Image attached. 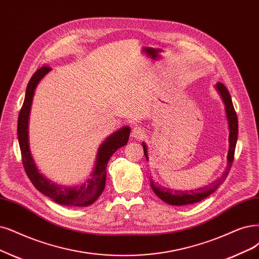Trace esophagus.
<instances>
[{
    "mask_svg": "<svg viewBox=\"0 0 259 259\" xmlns=\"http://www.w3.org/2000/svg\"><path fill=\"white\" fill-rule=\"evenodd\" d=\"M131 136H132V138H135V139H137V140L142 139L143 136H144V130H143V129L140 128V127H135V128L132 129Z\"/></svg>",
    "mask_w": 259,
    "mask_h": 259,
    "instance_id": "34e87169",
    "label": "esophagus"
}]
</instances>
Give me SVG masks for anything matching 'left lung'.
Returning <instances> with one entry per match:
<instances>
[{"mask_svg":"<svg viewBox=\"0 0 259 259\" xmlns=\"http://www.w3.org/2000/svg\"><path fill=\"white\" fill-rule=\"evenodd\" d=\"M214 86H215V90L218 91V93L220 95V97L222 98V101L224 103L226 118H227V123H228L229 147H228V154H227V165L225 167V170L223 171V174L220 176L217 180H214L213 183L209 184L208 186L197 188L194 190H190V191H179V190L164 188L160 185H157L154 180L150 179V187H151L152 191H154L155 194L160 199H162L163 202H165L168 205L185 206V205H191V204H195V203L200 202V200H203L204 198L208 197L210 194H212L214 191L224 183V180L226 179L229 170H231L233 160H234V155H235L237 139H238V118H237V114L234 109L232 97H231V95H229V92L227 91V89L222 83H220V82H218ZM142 146H143V149H144L145 158L148 161L149 158H148V152H147V145L144 142H143Z\"/></svg>","mask_w":259,"mask_h":259,"instance_id":"obj_1","label":"left lung"}]
</instances>
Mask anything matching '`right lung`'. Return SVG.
I'll return each mask as SVG.
<instances>
[{
  "mask_svg": "<svg viewBox=\"0 0 259 259\" xmlns=\"http://www.w3.org/2000/svg\"><path fill=\"white\" fill-rule=\"evenodd\" d=\"M50 67L44 66L33 74L27 84L23 105L19 113L17 132L23 166L34 187L44 195L54 200L55 203L70 207H86L96 202L102 194L105 187V179H107V165L109 160L115 151L127 144L130 136V128L124 126L113 132L102 142L96 155L93 171L84 184L78 186H62L52 183L51 180L40 174L39 169L37 168L31 154L30 141H28V122H30L35 90L38 83L48 72H50Z\"/></svg>",
  "mask_w": 259,
  "mask_h": 259,
  "instance_id": "obj_1",
  "label": "right lung"
}]
</instances>
